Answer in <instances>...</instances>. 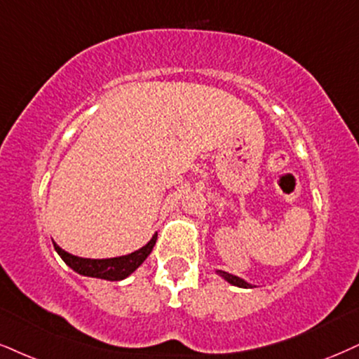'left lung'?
Here are the masks:
<instances>
[{"label":"left lung","instance_id":"8db88e82","mask_svg":"<svg viewBox=\"0 0 359 359\" xmlns=\"http://www.w3.org/2000/svg\"><path fill=\"white\" fill-rule=\"evenodd\" d=\"M216 273H218L219 276L223 278V280H226L229 285H233V286H238V287H253V285H250V283L245 281L240 276H234V274H229L226 271H219V269Z\"/></svg>","mask_w":359,"mask_h":359}]
</instances>
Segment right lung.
Masks as SVG:
<instances>
[{
  "label": "right lung",
  "instance_id": "1",
  "mask_svg": "<svg viewBox=\"0 0 359 359\" xmlns=\"http://www.w3.org/2000/svg\"><path fill=\"white\" fill-rule=\"evenodd\" d=\"M158 234H153V238L146 243L144 246H141L140 250L133 251L130 255L116 256V258H104V259H91V258H81V256H74L68 251H65L63 248L55 245L56 253L61 256V259L68 264L73 271L83 276L90 278H100V280H108V281H121L125 278L130 276L131 273H135L143 261L148 258L149 253L153 251L154 243H156Z\"/></svg>",
  "mask_w": 359,
  "mask_h": 359
}]
</instances>
